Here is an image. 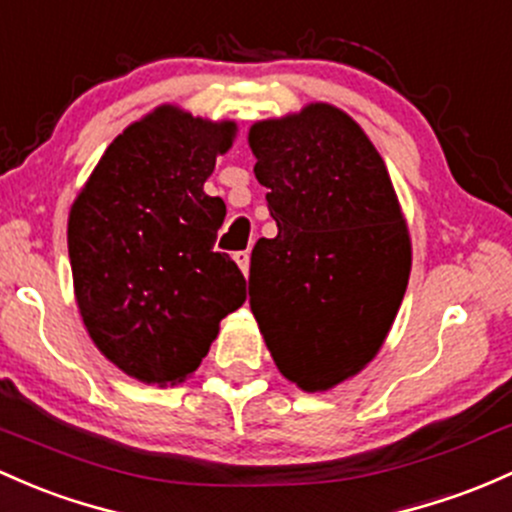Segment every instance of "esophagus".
Instances as JSON below:
<instances>
[{
  "label": "esophagus",
  "mask_w": 512,
  "mask_h": 512,
  "mask_svg": "<svg viewBox=\"0 0 512 512\" xmlns=\"http://www.w3.org/2000/svg\"><path fill=\"white\" fill-rule=\"evenodd\" d=\"M249 251H236L234 254V261H236V266L241 268V273H244V276H249Z\"/></svg>",
  "instance_id": "obj_1"
}]
</instances>
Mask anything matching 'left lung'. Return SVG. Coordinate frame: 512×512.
I'll list each match as a JSON object with an SVG mask.
<instances>
[{"mask_svg": "<svg viewBox=\"0 0 512 512\" xmlns=\"http://www.w3.org/2000/svg\"><path fill=\"white\" fill-rule=\"evenodd\" d=\"M249 146L278 224L251 254V312L278 371L329 390L386 342L410 278L408 224L381 153L332 104L256 122Z\"/></svg>", "mask_w": 512, "mask_h": 512, "instance_id": "obj_1", "label": "left lung"}]
</instances>
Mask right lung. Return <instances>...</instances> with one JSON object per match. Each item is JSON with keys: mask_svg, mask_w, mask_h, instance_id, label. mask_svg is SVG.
Segmentation results:
<instances>
[{"mask_svg": "<svg viewBox=\"0 0 512 512\" xmlns=\"http://www.w3.org/2000/svg\"><path fill=\"white\" fill-rule=\"evenodd\" d=\"M234 122L163 104L109 144L68 217L75 300L97 349L141 383L188 378L246 280L214 251L227 217L205 192Z\"/></svg>", "mask_w": 512, "mask_h": 512, "instance_id": "add662e5", "label": "right lung"}]
</instances>
